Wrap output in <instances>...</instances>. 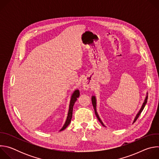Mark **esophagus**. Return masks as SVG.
Listing matches in <instances>:
<instances>
[{"label":"esophagus","mask_w":159,"mask_h":159,"mask_svg":"<svg viewBox=\"0 0 159 159\" xmlns=\"http://www.w3.org/2000/svg\"><path fill=\"white\" fill-rule=\"evenodd\" d=\"M82 87H83V88L84 89L87 90V89H89L90 88V84L86 80H84L82 81Z\"/></svg>","instance_id":"esophagus-1"}]
</instances>
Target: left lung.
<instances>
[{
  "label": "left lung",
  "mask_w": 159,
  "mask_h": 159,
  "mask_svg": "<svg viewBox=\"0 0 159 159\" xmlns=\"http://www.w3.org/2000/svg\"><path fill=\"white\" fill-rule=\"evenodd\" d=\"M91 99H92V103H93V107H94V111H95V114H96V117L98 118V120H99V122L101 123V125H102L103 126H105V127H106V126L103 124L102 121H101V118H99V115H98V112H97V110H96V97H95L94 96H92ZM147 99H148V96L147 95V96H146V98H145V101H144V102H143V104H142V106L141 109H140L139 112L137 113V116H135V118H134V121H133V123H134L136 121H137V120L139 118V117L140 115L141 114V112H142V111L143 110V109H144V107H145V104H147Z\"/></svg>",
  "instance_id": "obj_1"
}]
</instances>
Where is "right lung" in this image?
<instances>
[{
    "label": "right lung",
    "instance_id": "1",
    "mask_svg": "<svg viewBox=\"0 0 159 159\" xmlns=\"http://www.w3.org/2000/svg\"><path fill=\"white\" fill-rule=\"evenodd\" d=\"M79 96H80L79 90L78 89H77L74 92V93L72 94V95L71 96L70 105H69V112H68V116H67L66 121H65L63 126L61 128V129L60 131H63V129H65L70 123V121H71V120H72V112H73L74 105L75 101H77V98L79 97Z\"/></svg>",
    "mask_w": 159,
    "mask_h": 159
}]
</instances>
